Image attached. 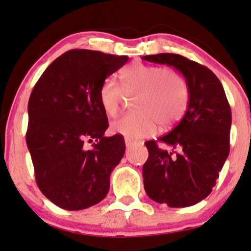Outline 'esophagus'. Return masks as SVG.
<instances>
[{"instance_id": "esophagus-1", "label": "esophagus", "mask_w": 251, "mask_h": 251, "mask_svg": "<svg viewBox=\"0 0 251 251\" xmlns=\"http://www.w3.org/2000/svg\"><path fill=\"white\" fill-rule=\"evenodd\" d=\"M125 145H126V147H132L133 145H134V141L133 140H131V139H128V138H126L125 139Z\"/></svg>"}]
</instances>
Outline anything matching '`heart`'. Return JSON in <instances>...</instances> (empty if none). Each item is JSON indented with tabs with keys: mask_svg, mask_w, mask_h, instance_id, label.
Here are the masks:
<instances>
[{
	"mask_svg": "<svg viewBox=\"0 0 251 251\" xmlns=\"http://www.w3.org/2000/svg\"><path fill=\"white\" fill-rule=\"evenodd\" d=\"M122 87L112 76L103 81L98 100L107 117L118 115L124 95L134 97L133 112L111 124L115 134L138 139L153 134L157 124L169 127L182 118L189 104V85L174 68L136 62L122 72Z\"/></svg>",
	"mask_w": 251,
	"mask_h": 251,
	"instance_id": "obj_1",
	"label": "heart"
}]
</instances>
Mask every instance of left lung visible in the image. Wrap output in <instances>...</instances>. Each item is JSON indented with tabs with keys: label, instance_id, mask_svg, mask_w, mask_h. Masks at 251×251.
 Segmentation results:
<instances>
[{
	"label": "left lung",
	"instance_id": "1",
	"mask_svg": "<svg viewBox=\"0 0 251 251\" xmlns=\"http://www.w3.org/2000/svg\"><path fill=\"white\" fill-rule=\"evenodd\" d=\"M142 59L171 66L189 85L185 115L158 142H145L148 160L142 167L145 191L151 201L169 207H188L212 192L229 154L231 111L224 87L212 71L174 53Z\"/></svg>",
	"mask_w": 251,
	"mask_h": 251
}]
</instances>
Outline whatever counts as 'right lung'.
Wrapping results in <instances>:
<instances>
[{"label": "right lung", "mask_w": 251, "mask_h": 251, "mask_svg": "<svg viewBox=\"0 0 251 251\" xmlns=\"http://www.w3.org/2000/svg\"><path fill=\"white\" fill-rule=\"evenodd\" d=\"M127 55L71 50L56 58L34 85L27 104L26 145L43 195L63 210L103 201L110 175L125 153L123 136H104L107 117L98 91ZM92 142L87 150L85 141Z\"/></svg>", "instance_id": "right-lung-1"}]
</instances>
